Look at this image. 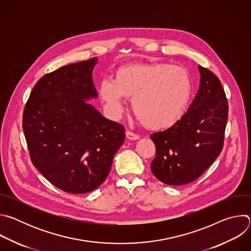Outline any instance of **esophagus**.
<instances>
[{
  "label": "esophagus",
  "instance_id": "obj_1",
  "mask_svg": "<svg viewBox=\"0 0 251 251\" xmlns=\"http://www.w3.org/2000/svg\"><path fill=\"white\" fill-rule=\"evenodd\" d=\"M126 137L129 139V140H138L140 138V135L138 134H135L131 131H126Z\"/></svg>",
  "mask_w": 251,
  "mask_h": 251
}]
</instances>
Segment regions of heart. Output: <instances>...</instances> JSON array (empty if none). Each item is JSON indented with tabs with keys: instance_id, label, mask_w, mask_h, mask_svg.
Segmentation results:
<instances>
[{
	"instance_id": "1",
	"label": "heart",
	"mask_w": 251,
	"mask_h": 251,
	"mask_svg": "<svg viewBox=\"0 0 251 251\" xmlns=\"http://www.w3.org/2000/svg\"><path fill=\"white\" fill-rule=\"evenodd\" d=\"M102 102L114 114L131 97L133 112L152 130H165L180 121L187 111L192 82L187 70L167 63H133L119 67L113 80L104 79L98 87Z\"/></svg>"
}]
</instances>
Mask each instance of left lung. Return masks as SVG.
Instances as JSON below:
<instances>
[{"label":"left lung","mask_w":251,"mask_h":251,"mask_svg":"<svg viewBox=\"0 0 251 251\" xmlns=\"http://www.w3.org/2000/svg\"><path fill=\"white\" fill-rule=\"evenodd\" d=\"M199 91L188 111L176 125L150 135L156 146L151 164L162 183L182 186L194 182L224 148L228 104L219 77L199 65Z\"/></svg>","instance_id":"left-lung-1"}]
</instances>
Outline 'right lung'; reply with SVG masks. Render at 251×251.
<instances>
[{"label": "right lung", "mask_w": 251, "mask_h": 251, "mask_svg": "<svg viewBox=\"0 0 251 251\" xmlns=\"http://www.w3.org/2000/svg\"><path fill=\"white\" fill-rule=\"evenodd\" d=\"M97 57L64 65L33 86L23 129L32 165L56 188L85 194L108 176L125 140L124 126L106 119L86 100L97 97Z\"/></svg>", "instance_id": "add662e5"}]
</instances>
